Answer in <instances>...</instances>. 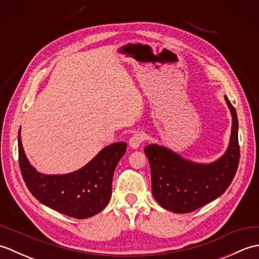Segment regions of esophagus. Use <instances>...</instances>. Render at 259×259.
Listing matches in <instances>:
<instances>
[{
  "label": "esophagus",
  "mask_w": 259,
  "mask_h": 259,
  "mask_svg": "<svg viewBox=\"0 0 259 259\" xmlns=\"http://www.w3.org/2000/svg\"><path fill=\"white\" fill-rule=\"evenodd\" d=\"M145 140V136L142 135L141 133H136L135 135H133V137L129 139V144H130V147L131 148H138L142 142H144Z\"/></svg>",
  "instance_id": "obj_1"
}]
</instances>
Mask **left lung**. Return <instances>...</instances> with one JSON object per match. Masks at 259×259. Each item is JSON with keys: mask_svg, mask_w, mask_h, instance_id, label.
Instances as JSON below:
<instances>
[{"mask_svg": "<svg viewBox=\"0 0 259 259\" xmlns=\"http://www.w3.org/2000/svg\"><path fill=\"white\" fill-rule=\"evenodd\" d=\"M233 115L230 142L226 153L210 164L194 163L157 145L145 148L150 163L152 195L167 210L186 213L222 196L232 184L239 163L238 119L226 97Z\"/></svg>", "mask_w": 259, "mask_h": 259, "instance_id": "left-lung-1", "label": "left lung"}]
</instances>
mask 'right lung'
Masks as SVG:
<instances>
[{"instance_id": "right-lung-1", "label": "right lung", "mask_w": 259, "mask_h": 259, "mask_svg": "<svg viewBox=\"0 0 259 259\" xmlns=\"http://www.w3.org/2000/svg\"><path fill=\"white\" fill-rule=\"evenodd\" d=\"M19 163L24 183L43 205L65 216L84 219L108 205L112 194V177L125 153V142L104 148L82 169L68 175L47 176L37 172L25 157L19 131Z\"/></svg>"}]
</instances>
